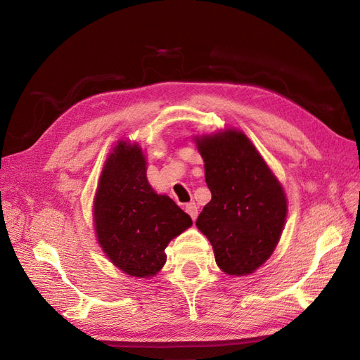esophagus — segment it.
<instances>
[{"instance_id": "34e87169", "label": "esophagus", "mask_w": 360, "mask_h": 360, "mask_svg": "<svg viewBox=\"0 0 360 360\" xmlns=\"http://www.w3.org/2000/svg\"><path fill=\"white\" fill-rule=\"evenodd\" d=\"M184 210H186V212L191 215L192 220H196V217H198V207H196L195 202H189L188 205L184 207Z\"/></svg>"}]
</instances>
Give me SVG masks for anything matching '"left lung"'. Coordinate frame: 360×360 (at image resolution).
<instances>
[{
	"instance_id": "left-lung-1",
	"label": "left lung",
	"mask_w": 360,
	"mask_h": 360,
	"mask_svg": "<svg viewBox=\"0 0 360 360\" xmlns=\"http://www.w3.org/2000/svg\"><path fill=\"white\" fill-rule=\"evenodd\" d=\"M195 140L211 191L196 227L211 242L224 273L250 275L281 239L288 211L285 192L242 131L226 130Z\"/></svg>"
}]
</instances>
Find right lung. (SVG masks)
Masks as SVG:
<instances>
[{
  "instance_id": "right-lung-1",
  "label": "right lung",
  "mask_w": 360,
  "mask_h": 360,
  "mask_svg": "<svg viewBox=\"0 0 360 360\" xmlns=\"http://www.w3.org/2000/svg\"><path fill=\"white\" fill-rule=\"evenodd\" d=\"M192 226V219L146 179L139 145L120 141L100 176L94 198L97 240L109 260L134 278H150L167 262L171 239Z\"/></svg>"
}]
</instances>
